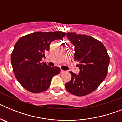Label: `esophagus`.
Here are the masks:
<instances>
[{
    "label": "esophagus",
    "instance_id": "esophagus-1",
    "mask_svg": "<svg viewBox=\"0 0 122 122\" xmlns=\"http://www.w3.org/2000/svg\"><path fill=\"white\" fill-rule=\"evenodd\" d=\"M65 71H64V70H60V73H65Z\"/></svg>",
    "mask_w": 122,
    "mask_h": 122
}]
</instances>
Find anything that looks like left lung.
<instances>
[{
    "label": "left lung",
    "instance_id": "left-lung-1",
    "mask_svg": "<svg viewBox=\"0 0 122 122\" xmlns=\"http://www.w3.org/2000/svg\"><path fill=\"white\" fill-rule=\"evenodd\" d=\"M67 38L74 45V60L80 69L79 74L70 71L71 79L65 87L71 94L81 97L97 89L107 74L109 56L101 41L87 35L68 32Z\"/></svg>",
    "mask_w": 122,
    "mask_h": 122
}]
</instances>
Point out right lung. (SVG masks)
<instances>
[{
	"label": "right lung",
	"instance_id": "1",
	"mask_svg": "<svg viewBox=\"0 0 122 122\" xmlns=\"http://www.w3.org/2000/svg\"><path fill=\"white\" fill-rule=\"evenodd\" d=\"M65 35L59 31L37 32L18 40L11 56V62L15 77L24 89L38 93L49 88L52 78L60 73V69L41 62L42 58L49 51L51 42L62 39Z\"/></svg>",
	"mask_w": 122,
	"mask_h": 122
}]
</instances>
